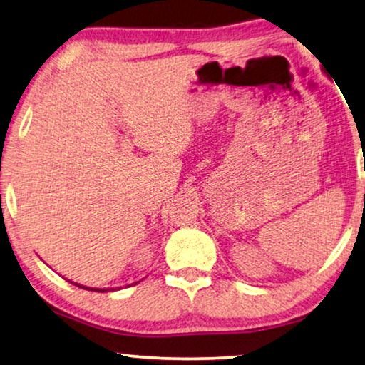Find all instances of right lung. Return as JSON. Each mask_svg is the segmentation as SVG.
<instances>
[{
	"mask_svg": "<svg viewBox=\"0 0 365 365\" xmlns=\"http://www.w3.org/2000/svg\"><path fill=\"white\" fill-rule=\"evenodd\" d=\"M70 284H73L72 280H68ZM135 284H138V282H135ZM73 285H77V287H80V288H85V290H91V292H108V288H90V287H85V285H78V284H73ZM111 290V288H110Z\"/></svg>",
	"mask_w": 365,
	"mask_h": 365,
	"instance_id": "obj_1",
	"label": "right lung"
}]
</instances>
